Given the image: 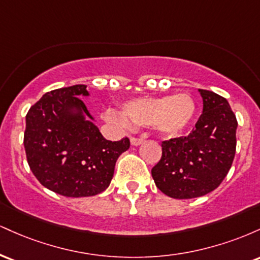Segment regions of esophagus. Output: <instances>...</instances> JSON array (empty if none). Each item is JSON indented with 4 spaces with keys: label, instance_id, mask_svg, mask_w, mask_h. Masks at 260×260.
I'll return each mask as SVG.
<instances>
[{
    "label": "esophagus",
    "instance_id": "1",
    "mask_svg": "<svg viewBox=\"0 0 260 260\" xmlns=\"http://www.w3.org/2000/svg\"><path fill=\"white\" fill-rule=\"evenodd\" d=\"M144 142V140H143L142 138H136V137H132V138H131V144L132 145H140L142 144V143Z\"/></svg>",
    "mask_w": 260,
    "mask_h": 260
}]
</instances>
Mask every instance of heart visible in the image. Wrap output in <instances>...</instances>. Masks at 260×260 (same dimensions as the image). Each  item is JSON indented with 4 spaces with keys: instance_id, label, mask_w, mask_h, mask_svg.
<instances>
[{
    "instance_id": "heart-1",
    "label": "heart",
    "mask_w": 260,
    "mask_h": 260,
    "mask_svg": "<svg viewBox=\"0 0 260 260\" xmlns=\"http://www.w3.org/2000/svg\"><path fill=\"white\" fill-rule=\"evenodd\" d=\"M121 112L122 115L107 111L106 120L121 127H153L161 134L176 136L190 124L196 115V103L188 94L138 98L122 104Z\"/></svg>"
}]
</instances>
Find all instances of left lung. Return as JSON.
<instances>
[{
	"label": "left lung",
	"instance_id": "obj_1",
	"mask_svg": "<svg viewBox=\"0 0 260 260\" xmlns=\"http://www.w3.org/2000/svg\"><path fill=\"white\" fill-rule=\"evenodd\" d=\"M203 113L186 137L164 140L162 155L151 169L155 184L175 199L210 193L226 177L236 153L237 120L228 100L199 89Z\"/></svg>",
	"mask_w": 260,
	"mask_h": 260
}]
</instances>
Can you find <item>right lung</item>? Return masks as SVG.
Listing matches in <instances>:
<instances>
[{
	"label": "right lung",
	"mask_w": 260,
	"mask_h": 260,
	"mask_svg": "<svg viewBox=\"0 0 260 260\" xmlns=\"http://www.w3.org/2000/svg\"><path fill=\"white\" fill-rule=\"evenodd\" d=\"M80 95L86 85L51 90L35 103L25 117L24 148L29 168L47 189L64 197H90L109 187L118 156L129 139L106 140ZM77 109V113L73 110Z\"/></svg>",
	"instance_id": "right-lung-1"
}]
</instances>
